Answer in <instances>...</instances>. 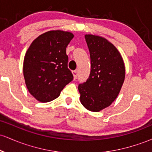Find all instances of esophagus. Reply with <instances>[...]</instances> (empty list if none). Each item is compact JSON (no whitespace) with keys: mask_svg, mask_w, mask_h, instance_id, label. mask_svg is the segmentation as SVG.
<instances>
[{"mask_svg":"<svg viewBox=\"0 0 152 152\" xmlns=\"http://www.w3.org/2000/svg\"><path fill=\"white\" fill-rule=\"evenodd\" d=\"M72 74H73V76H74V79H76V78H77V76H78V71L77 70L73 71Z\"/></svg>","mask_w":152,"mask_h":152,"instance_id":"obj_1","label":"esophagus"}]
</instances>
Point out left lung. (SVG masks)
<instances>
[{
  "label": "left lung",
  "mask_w": 152,
  "mask_h": 152,
  "mask_svg": "<svg viewBox=\"0 0 152 152\" xmlns=\"http://www.w3.org/2000/svg\"><path fill=\"white\" fill-rule=\"evenodd\" d=\"M90 52L91 74L78 85L80 102L87 110L98 112L117 98L125 78L121 53L113 43L102 36L85 35Z\"/></svg>",
  "instance_id": "obj_1"
}]
</instances>
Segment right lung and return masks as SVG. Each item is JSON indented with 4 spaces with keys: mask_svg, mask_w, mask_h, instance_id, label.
I'll list each match as a JSON object with an SVG mask.
<instances>
[{
    "mask_svg": "<svg viewBox=\"0 0 152 152\" xmlns=\"http://www.w3.org/2000/svg\"><path fill=\"white\" fill-rule=\"evenodd\" d=\"M74 36L69 31H47L28 48L23 66L24 79L29 93L38 102H49L58 98L73 80L66 48Z\"/></svg>",
    "mask_w": 152,
    "mask_h": 152,
    "instance_id": "obj_1",
    "label": "right lung"
}]
</instances>
